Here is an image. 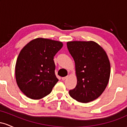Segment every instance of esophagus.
Here are the masks:
<instances>
[{
	"label": "esophagus",
	"instance_id": "esophagus-1",
	"mask_svg": "<svg viewBox=\"0 0 127 127\" xmlns=\"http://www.w3.org/2000/svg\"><path fill=\"white\" fill-rule=\"evenodd\" d=\"M68 77H69V76L68 75H67V76H65V77H63V78H62V80L63 81H64V80L67 79L68 78Z\"/></svg>",
	"mask_w": 127,
	"mask_h": 127
}]
</instances>
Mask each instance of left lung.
Wrapping results in <instances>:
<instances>
[{
	"instance_id": "obj_1",
	"label": "left lung",
	"mask_w": 127,
	"mask_h": 127,
	"mask_svg": "<svg viewBox=\"0 0 127 127\" xmlns=\"http://www.w3.org/2000/svg\"><path fill=\"white\" fill-rule=\"evenodd\" d=\"M75 63L76 86L70 90V97L81 103H88L100 97L108 84L110 64L104 49L94 41L67 42Z\"/></svg>"
}]
</instances>
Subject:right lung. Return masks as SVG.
Returning <instances> with one entry per match:
<instances>
[{"mask_svg":"<svg viewBox=\"0 0 127 127\" xmlns=\"http://www.w3.org/2000/svg\"><path fill=\"white\" fill-rule=\"evenodd\" d=\"M60 41L38 37L24 46L15 64V79L23 94L33 100L48 95L59 79L54 57L63 47Z\"/></svg>","mask_w":127,"mask_h":127,"instance_id":"right-lung-1","label":"right lung"}]
</instances>
